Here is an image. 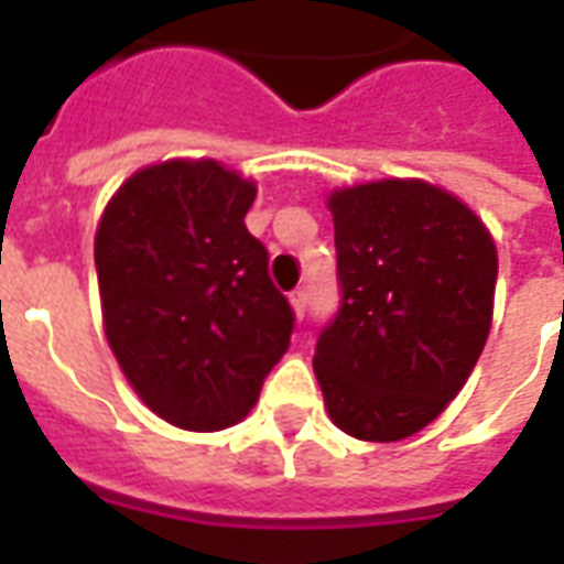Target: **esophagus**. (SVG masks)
I'll list each match as a JSON object with an SVG mask.
<instances>
[{"label": "esophagus", "instance_id": "34e87169", "mask_svg": "<svg viewBox=\"0 0 564 564\" xmlns=\"http://www.w3.org/2000/svg\"><path fill=\"white\" fill-rule=\"evenodd\" d=\"M290 305H293L295 317H299V319L305 317V311H307V293H305V290H295V293H290Z\"/></svg>", "mask_w": 564, "mask_h": 564}]
</instances>
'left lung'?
Masks as SVG:
<instances>
[{
    "label": "left lung",
    "instance_id": "1",
    "mask_svg": "<svg viewBox=\"0 0 564 564\" xmlns=\"http://www.w3.org/2000/svg\"><path fill=\"white\" fill-rule=\"evenodd\" d=\"M341 307L314 354L332 423L404 441L447 408L484 354L498 253L462 198L420 177L329 193Z\"/></svg>",
    "mask_w": 564,
    "mask_h": 564
}]
</instances>
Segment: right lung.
<instances>
[{
	"mask_svg": "<svg viewBox=\"0 0 564 564\" xmlns=\"http://www.w3.org/2000/svg\"><path fill=\"white\" fill-rule=\"evenodd\" d=\"M253 198L217 160L153 162L96 229L108 347L141 402L186 432L245 420L290 347L293 311L245 226Z\"/></svg>",
	"mask_w": 564,
	"mask_h": 564,
	"instance_id": "right-lung-1",
	"label": "right lung"
}]
</instances>
